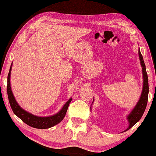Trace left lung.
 Masks as SVG:
<instances>
[{"mask_svg":"<svg viewBox=\"0 0 156 156\" xmlns=\"http://www.w3.org/2000/svg\"><path fill=\"white\" fill-rule=\"evenodd\" d=\"M139 58L140 61V64L141 67H142V76H143V87L142 91H141V94L139 100L138 101L136 105L134 106V108L132 109L130 114L127 116V119H128V128H127L125 131L129 130L130 128L133 126L136 123L138 122L142 117L143 114H144V111H145L147 103L148 101V93H149V85H148V77L147 74L146 72V67L144 64V59H143L142 55H141L140 50L139 49ZM94 99H93L94 102ZM92 102V103H93Z\"/></svg>","mask_w":156,"mask_h":156,"instance_id":"1","label":"left lung"}]
</instances>
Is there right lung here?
Returning a JSON list of instances; mask_svg holds the SVG:
<instances>
[{
  "label": "right lung",
  "mask_w": 156,
  "mask_h": 156,
  "mask_svg": "<svg viewBox=\"0 0 156 156\" xmlns=\"http://www.w3.org/2000/svg\"><path fill=\"white\" fill-rule=\"evenodd\" d=\"M12 66V63L11 64L9 73L8 78H7V94H8L9 101L11 108L13 111L14 114L16 116H17L23 122H24L26 124L33 127V128H38V129H47V128H52V127L55 126V125L61 122L64 118L66 113H67L68 106L72 101V98H69L67 102H66V103L63 105V107L59 112L53 114V115L48 116V117H39V116H36L34 114H31V113L23 109L18 104L15 96H14L13 92H12L10 83Z\"/></svg>",
  "instance_id": "add662e5"
}]
</instances>
